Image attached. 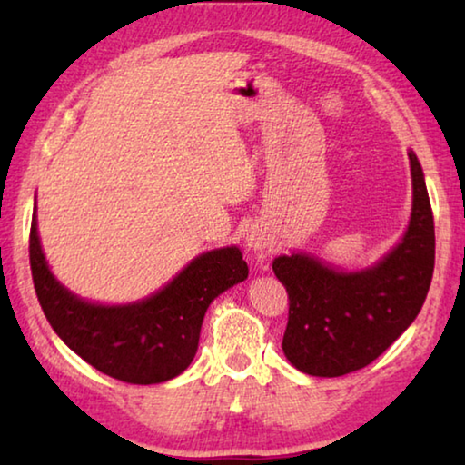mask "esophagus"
<instances>
[{
    "mask_svg": "<svg viewBox=\"0 0 465 465\" xmlns=\"http://www.w3.org/2000/svg\"><path fill=\"white\" fill-rule=\"evenodd\" d=\"M243 238H246V246L252 252H262L266 246H269V233H266L264 227L258 223L250 225Z\"/></svg>",
    "mask_w": 465,
    "mask_h": 465,
    "instance_id": "obj_1",
    "label": "esophagus"
}]
</instances>
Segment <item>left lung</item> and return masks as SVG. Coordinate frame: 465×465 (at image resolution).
<instances>
[{
  "label": "left lung",
  "mask_w": 465,
  "mask_h": 465,
  "mask_svg": "<svg viewBox=\"0 0 465 465\" xmlns=\"http://www.w3.org/2000/svg\"><path fill=\"white\" fill-rule=\"evenodd\" d=\"M408 157L411 223L380 262L344 272L302 252L272 261L289 295L282 352L299 371L341 377L363 369L419 316L435 269V222L419 157Z\"/></svg>",
  "instance_id": "1"
}]
</instances>
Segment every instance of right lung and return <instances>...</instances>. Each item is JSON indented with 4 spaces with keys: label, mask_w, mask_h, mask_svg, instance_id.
Listing matches in <instances>:
<instances>
[{
    "label": "right lung",
    "mask_w": 465,
    "mask_h": 465,
    "mask_svg": "<svg viewBox=\"0 0 465 465\" xmlns=\"http://www.w3.org/2000/svg\"><path fill=\"white\" fill-rule=\"evenodd\" d=\"M30 271L38 303L54 332L114 380L149 385L168 381L193 363L204 312L243 279L248 264L240 248L204 252L152 297L127 305H100L74 295L53 277L36 232L30 225Z\"/></svg>",
    "instance_id": "right-lung-1"
}]
</instances>
